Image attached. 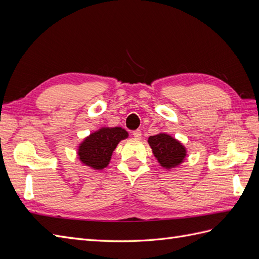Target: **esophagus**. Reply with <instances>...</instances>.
I'll return each instance as SVG.
<instances>
[{
  "mask_svg": "<svg viewBox=\"0 0 259 259\" xmlns=\"http://www.w3.org/2000/svg\"><path fill=\"white\" fill-rule=\"evenodd\" d=\"M133 136H134L136 139H140L142 138V131L140 130H136L133 132Z\"/></svg>",
  "mask_w": 259,
  "mask_h": 259,
  "instance_id": "34e87169",
  "label": "esophagus"
}]
</instances>
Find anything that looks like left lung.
I'll return each instance as SVG.
<instances>
[{"instance_id": "left-lung-1", "label": "left lung", "mask_w": 259, "mask_h": 259, "mask_svg": "<svg viewBox=\"0 0 259 259\" xmlns=\"http://www.w3.org/2000/svg\"><path fill=\"white\" fill-rule=\"evenodd\" d=\"M154 156L165 168H173L183 163L186 158V148L171 136L161 134L150 136L148 139Z\"/></svg>"}]
</instances>
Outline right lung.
<instances>
[{"instance_id": "right-lung-1", "label": "right lung", "mask_w": 259, "mask_h": 259, "mask_svg": "<svg viewBox=\"0 0 259 259\" xmlns=\"http://www.w3.org/2000/svg\"><path fill=\"white\" fill-rule=\"evenodd\" d=\"M128 133L122 127H103L93 133L79 146L80 161L94 169L105 168L110 162L112 152Z\"/></svg>"}]
</instances>
